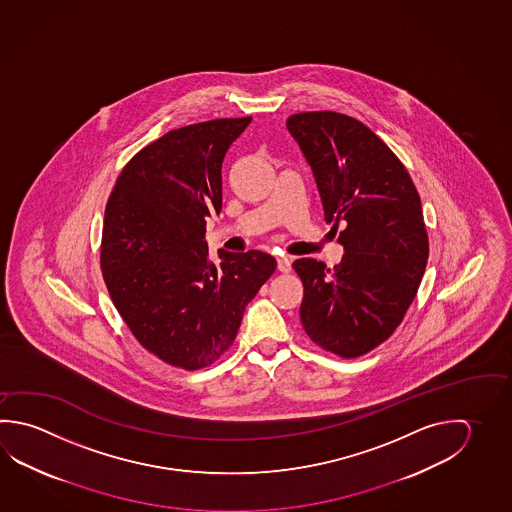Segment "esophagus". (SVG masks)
Returning a JSON list of instances; mask_svg holds the SVG:
<instances>
[{
    "instance_id": "obj_1",
    "label": "esophagus",
    "mask_w": 512,
    "mask_h": 512,
    "mask_svg": "<svg viewBox=\"0 0 512 512\" xmlns=\"http://www.w3.org/2000/svg\"><path fill=\"white\" fill-rule=\"evenodd\" d=\"M290 267H292V261L287 256H278V269L281 272H290Z\"/></svg>"
}]
</instances>
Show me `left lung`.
Here are the masks:
<instances>
[{
  "instance_id": "1",
  "label": "left lung",
  "mask_w": 512,
  "mask_h": 512,
  "mask_svg": "<svg viewBox=\"0 0 512 512\" xmlns=\"http://www.w3.org/2000/svg\"><path fill=\"white\" fill-rule=\"evenodd\" d=\"M289 133L312 169L326 223L343 245L334 269L301 258L299 308L308 337L352 359L386 341L417 296L429 245L406 168L363 122L335 112L290 115Z\"/></svg>"
}]
</instances>
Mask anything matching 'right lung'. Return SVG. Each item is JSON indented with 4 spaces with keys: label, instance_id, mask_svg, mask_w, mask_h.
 Wrapping results in <instances>:
<instances>
[{
    "label": "right lung",
    "instance_id": "right-lung-1",
    "mask_svg": "<svg viewBox=\"0 0 512 512\" xmlns=\"http://www.w3.org/2000/svg\"><path fill=\"white\" fill-rule=\"evenodd\" d=\"M251 117L168 131L122 169L104 211L101 269L131 334L164 363L213 364L272 276L261 251L209 258L205 218L222 211V164Z\"/></svg>",
    "mask_w": 512,
    "mask_h": 512
}]
</instances>
